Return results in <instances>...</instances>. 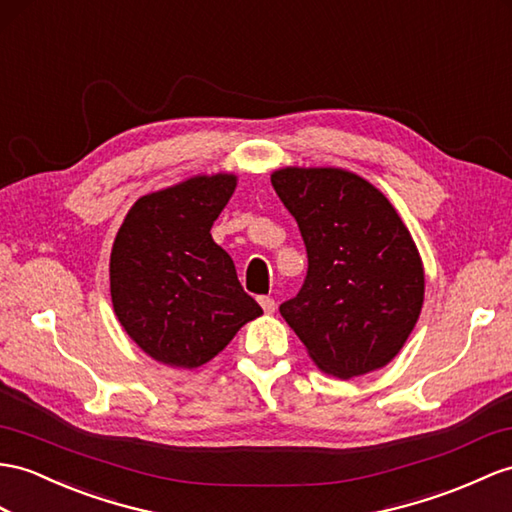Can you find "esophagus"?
I'll return each mask as SVG.
<instances>
[{
	"label": "esophagus",
	"instance_id": "1",
	"mask_svg": "<svg viewBox=\"0 0 512 512\" xmlns=\"http://www.w3.org/2000/svg\"><path fill=\"white\" fill-rule=\"evenodd\" d=\"M258 302H260V306H263V310H265L267 315L276 313V299H273V297H267V295H263V297H258Z\"/></svg>",
	"mask_w": 512,
	"mask_h": 512
}]
</instances>
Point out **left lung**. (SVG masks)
<instances>
[{
    "instance_id": "1",
    "label": "left lung",
    "mask_w": 512,
    "mask_h": 512,
    "mask_svg": "<svg viewBox=\"0 0 512 512\" xmlns=\"http://www.w3.org/2000/svg\"><path fill=\"white\" fill-rule=\"evenodd\" d=\"M271 184L306 245L302 289L280 306L315 365L336 378L397 356L423 304V265L404 221L352 171L286 167Z\"/></svg>"
}]
</instances>
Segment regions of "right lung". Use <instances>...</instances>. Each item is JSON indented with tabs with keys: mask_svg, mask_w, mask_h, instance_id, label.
I'll use <instances>...</instances> for the list:
<instances>
[{
	"mask_svg": "<svg viewBox=\"0 0 512 512\" xmlns=\"http://www.w3.org/2000/svg\"><path fill=\"white\" fill-rule=\"evenodd\" d=\"M236 176H195L136 199L110 254V297L123 330L169 367L215 358L263 308L243 291L210 228Z\"/></svg>",
	"mask_w": 512,
	"mask_h": 512,
	"instance_id": "1",
	"label": "right lung"
}]
</instances>
